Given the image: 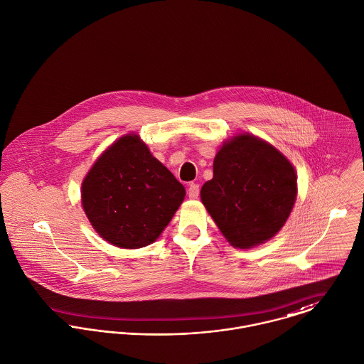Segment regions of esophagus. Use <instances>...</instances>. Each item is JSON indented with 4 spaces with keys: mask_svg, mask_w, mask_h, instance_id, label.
<instances>
[{
    "mask_svg": "<svg viewBox=\"0 0 364 364\" xmlns=\"http://www.w3.org/2000/svg\"><path fill=\"white\" fill-rule=\"evenodd\" d=\"M188 197L191 200H197L200 197V186L196 184V183H191L188 186Z\"/></svg>",
    "mask_w": 364,
    "mask_h": 364,
    "instance_id": "esophagus-1",
    "label": "esophagus"
}]
</instances>
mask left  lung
I'll list each match as a JSON object with an SVG mask.
<instances>
[{
  "label": "left lung",
  "mask_w": 364,
  "mask_h": 364,
  "mask_svg": "<svg viewBox=\"0 0 364 364\" xmlns=\"http://www.w3.org/2000/svg\"><path fill=\"white\" fill-rule=\"evenodd\" d=\"M293 166L272 145L237 135L213 161V178L201 188L202 203L235 247L251 248L274 237L296 201Z\"/></svg>",
  "instance_id": "obj_1"
}]
</instances>
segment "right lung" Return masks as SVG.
I'll list each match as a JSON object with an SVG mask.
<instances>
[{
    "label": "right lung",
    "mask_w": 364,
    "mask_h": 364,
    "mask_svg": "<svg viewBox=\"0 0 364 364\" xmlns=\"http://www.w3.org/2000/svg\"><path fill=\"white\" fill-rule=\"evenodd\" d=\"M184 196L183 184L131 134L113 144L82 183V205L92 226L122 248L155 242Z\"/></svg>",
    "instance_id": "obj_1"
}]
</instances>
